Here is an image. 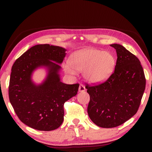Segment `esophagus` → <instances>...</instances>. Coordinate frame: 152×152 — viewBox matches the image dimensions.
I'll list each match as a JSON object with an SVG mask.
<instances>
[{
    "label": "esophagus",
    "instance_id": "1",
    "mask_svg": "<svg viewBox=\"0 0 152 152\" xmlns=\"http://www.w3.org/2000/svg\"><path fill=\"white\" fill-rule=\"evenodd\" d=\"M85 91H86L85 86L82 84H80L79 86V92H83Z\"/></svg>",
    "mask_w": 152,
    "mask_h": 152
}]
</instances>
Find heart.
<instances>
[{
  "mask_svg": "<svg viewBox=\"0 0 152 152\" xmlns=\"http://www.w3.org/2000/svg\"><path fill=\"white\" fill-rule=\"evenodd\" d=\"M115 66V59L109 52L94 48H87L71 55L70 63L64 65L65 72L72 75L76 70L83 72L85 78L92 83L104 81L112 74Z\"/></svg>",
  "mask_w": 152,
  "mask_h": 152,
  "instance_id": "obj_1",
  "label": "heart"
}]
</instances>
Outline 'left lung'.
I'll return each instance as SVG.
<instances>
[{"mask_svg":"<svg viewBox=\"0 0 152 152\" xmlns=\"http://www.w3.org/2000/svg\"><path fill=\"white\" fill-rule=\"evenodd\" d=\"M110 46L117 53L114 71L104 82L86 86L90 96L89 117L103 128L118 127L133 117L139 108L146 87L139 59L120 44Z\"/></svg>","mask_w":152,"mask_h":152,"instance_id":"1","label":"left lung"}]
</instances>
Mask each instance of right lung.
<instances>
[{"label":"right lung","mask_w":152,"mask_h":152,"mask_svg":"<svg viewBox=\"0 0 152 152\" xmlns=\"http://www.w3.org/2000/svg\"><path fill=\"white\" fill-rule=\"evenodd\" d=\"M66 51L50 44L36 45L13 64L8 88L10 102L19 119L34 129L49 131L59 127L64 119V102L78 93V83L61 82L59 64L63 63ZM39 67H46L48 75L37 85L31 77Z\"/></svg>","instance_id":"add662e5"}]
</instances>
